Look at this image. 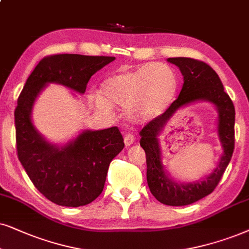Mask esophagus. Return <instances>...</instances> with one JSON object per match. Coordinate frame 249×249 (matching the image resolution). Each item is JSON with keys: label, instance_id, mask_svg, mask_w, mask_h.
<instances>
[{"label": "esophagus", "instance_id": "esophagus-1", "mask_svg": "<svg viewBox=\"0 0 249 249\" xmlns=\"http://www.w3.org/2000/svg\"><path fill=\"white\" fill-rule=\"evenodd\" d=\"M134 140H135L134 135H132V134H126L124 137V142L126 146H131V144L134 142Z\"/></svg>", "mask_w": 249, "mask_h": 249}]
</instances>
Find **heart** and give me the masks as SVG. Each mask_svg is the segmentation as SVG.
Returning a JSON list of instances; mask_svg holds the SVG:
<instances>
[{"instance_id":"heart-1","label":"heart","mask_w":249,"mask_h":249,"mask_svg":"<svg viewBox=\"0 0 249 249\" xmlns=\"http://www.w3.org/2000/svg\"><path fill=\"white\" fill-rule=\"evenodd\" d=\"M176 88L174 69L163 63H152L109 75L101 85V96H95L94 102L106 112H111L112 106L124 107L127 119L146 123L162 114Z\"/></svg>"}]
</instances>
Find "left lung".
Returning <instances> with one entry per match:
<instances>
[{
    "label": "left lung",
    "instance_id": "1",
    "mask_svg": "<svg viewBox=\"0 0 249 249\" xmlns=\"http://www.w3.org/2000/svg\"><path fill=\"white\" fill-rule=\"evenodd\" d=\"M168 61L177 65L181 71L184 84L178 97L169 108L140 131V146L146 153L148 186L156 200L166 206H187L212 193L228 168L234 149L235 110L233 102L225 93L218 74L210 65L190 57H172L168 58ZM199 99L209 101L216 106L223 155L215 171L204 181L193 184H179L170 179L162 170L158 135L168 118L180 106Z\"/></svg>",
    "mask_w": 249,
    "mask_h": 249
}]
</instances>
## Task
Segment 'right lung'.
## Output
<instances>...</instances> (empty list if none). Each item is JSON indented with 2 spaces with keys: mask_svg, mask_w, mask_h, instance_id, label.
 Instances as JSON below:
<instances>
[{
  "mask_svg": "<svg viewBox=\"0 0 249 249\" xmlns=\"http://www.w3.org/2000/svg\"><path fill=\"white\" fill-rule=\"evenodd\" d=\"M111 56L56 54L43 57L24 85L15 109L18 159L36 190L58 206L80 207L102 193L110 162L124 148L117 126L85 131L64 147L43 139L31 122V110L47 83L85 93L90 77Z\"/></svg>",
  "mask_w": 249,
  "mask_h": 249,
  "instance_id": "obj_1",
  "label": "right lung"
}]
</instances>
